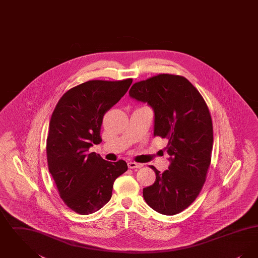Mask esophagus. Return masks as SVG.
Returning <instances> with one entry per match:
<instances>
[{
  "instance_id": "1",
  "label": "esophagus",
  "mask_w": 258,
  "mask_h": 258,
  "mask_svg": "<svg viewBox=\"0 0 258 258\" xmlns=\"http://www.w3.org/2000/svg\"><path fill=\"white\" fill-rule=\"evenodd\" d=\"M127 166H128V168H131V169H134V168H141V167H142V164L136 163L135 161H128V162H127Z\"/></svg>"
}]
</instances>
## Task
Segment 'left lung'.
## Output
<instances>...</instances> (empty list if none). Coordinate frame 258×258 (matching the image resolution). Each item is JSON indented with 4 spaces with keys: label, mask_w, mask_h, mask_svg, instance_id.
Instances as JSON below:
<instances>
[{
    "label": "left lung",
    "mask_w": 258,
    "mask_h": 258,
    "mask_svg": "<svg viewBox=\"0 0 258 258\" xmlns=\"http://www.w3.org/2000/svg\"><path fill=\"white\" fill-rule=\"evenodd\" d=\"M130 97L154 111V136L168 140V170L156 173L155 183L143 188L148 205L173 216L187 208L206 180L213 149V123L205 100L186 78L159 74L137 82Z\"/></svg>",
    "instance_id": "left-lung-1"
}]
</instances>
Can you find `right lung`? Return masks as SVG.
Masks as SVG:
<instances>
[{
  "label": "right lung",
  "instance_id": "add662e5",
  "mask_svg": "<svg viewBox=\"0 0 258 258\" xmlns=\"http://www.w3.org/2000/svg\"><path fill=\"white\" fill-rule=\"evenodd\" d=\"M132 83L133 79L87 81L63 94L53 111L46 141L48 168L61 199L75 213L89 215L102 208L115 180L127 170L124 160L110 162L89 149L101 142L103 115Z\"/></svg>",
  "mask_w": 258,
  "mask_h": 258
}]
</instances>
